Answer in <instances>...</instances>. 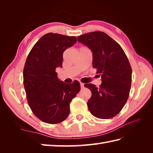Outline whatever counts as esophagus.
Segmentation results:
<instances>
[{"mask_svg": "<svg viewBox=\"0 0 153 153\" xmlns=\"http://www.w3.org/2000/svg\"><path fill=\"white\" fill-rule=\"evenodd\" d=\"M80 86H81V88L83 89V87H84V83H82V82H81V83H80Z\"/></svg>", "mask_w": 153, "mask_h": 153, "instance_id": "34e87169", "label": "esophagus"}]
</instances>
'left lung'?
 <instances>
[{
	"label": "left lung",
	"mask_w": 153,
	"mask_h": 153,
	"mask_svg": "<svg viewBox=\"0 0 153 153\" xmlns=\"http://www.w3.org/2000/svg\"><path fill=\"white\" fill-rule=\"evenodd\" d=\"M77 41L91 51L93 67L101 76L99 87L92 83L84 85L92 93L87 102L89 111L98 118H112L128 100L131 83L130 64L120 45L104 32L83 34Z\"/></svg>",
	"instance_id": "obj_1"
}]
</instances>
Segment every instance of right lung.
<instances>
[{
    "instance_id": "obj_1",
    "label": "right lung",
    "mask_w": 153,
    "mask_h": 153,
    "mask_svg": "<svg viewBox=\"0 0 153 153\" xmlns=\"http://www.w3.org/2000/svg\"><path fill=\"white\" fill-rule=\"evenodd\" d=\"M73 36L48 33L32 48L25 61L23 76L28 105L45 123L63 122L70 114V104L80 91L78 81L61 82L56 69L62 67L63 53L76 43Z\"/></svg>"
}]
</instances>
